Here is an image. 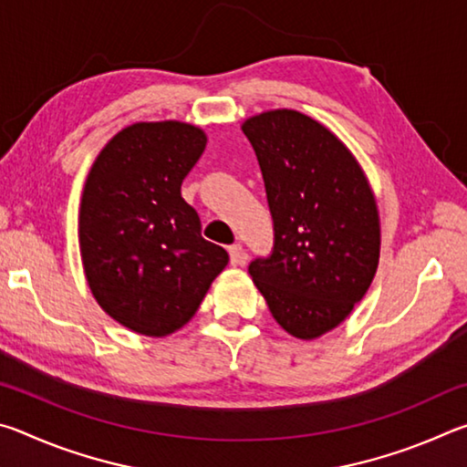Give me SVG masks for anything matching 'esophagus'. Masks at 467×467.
I'll return each instance as SVG.
<instances>
[{
	"mask_svg": "<svg viewBox=\"0 0 467 467\" xmlns=\"http://www.w3.org/2000/svg\"><path fill=\"white\" fill-rule=\"evenodd\" d=\"M228 255H231V265H241L244 262V251L241 244H231L228 247Z\"/></svg>",
	"mask_w": 467,
	"mask_h": 467,
	"instance_id": "1",
	"label": "esophagus"
}]
</instances>
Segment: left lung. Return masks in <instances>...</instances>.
Listing matches in <instances>:
<instances>
[{
  "mask_svg": "<svg viewBox=\"0 0 467 467\" xmlns=\"http://www.w3.org/2000/svg\"><path fill=\"white\" fill-rule=\"evenodd\" d=\"M262 169L274 249L249 274L272 317L298 339L337 327L367 295L381 251L373 189L334 131L292 109L241 125Z\"/></svg>",
  "mask_w": 467,
  "mask_h": 467,
  "instance_id": "1",
  "label": "left lung"
}]
</instances>
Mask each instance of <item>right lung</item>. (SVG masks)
Here are the masks:
<instances>
[{
	"instance_id": "right-lung-1",
	"label": "right lung",
	"mask_w": 467,
	"mask_h": 467,
	"mask_svg": "<svg viewBox=\"0 0 467 467\" xmlns=\"http://www.w3.org/2000/svg\"><path fill=\"white\" fill-rule=\"evenodd\" d=\"M205 141L192 123H133L107 141L86 177L78 216L86 280L102 311L136 334L183 327L228 264L181 197Z\"/></svg>"
}]
</instances>
